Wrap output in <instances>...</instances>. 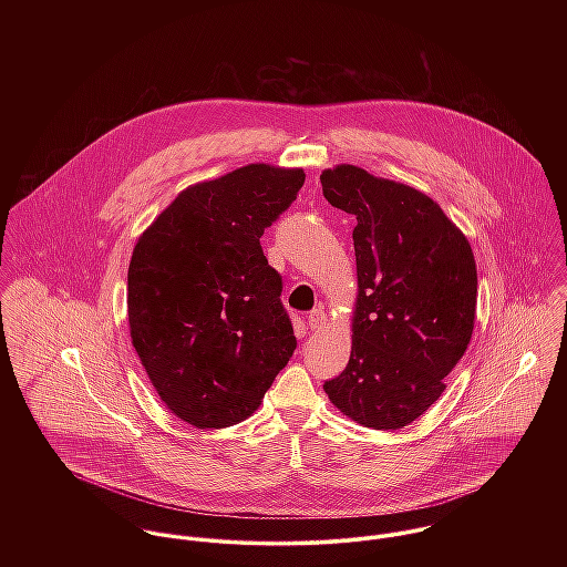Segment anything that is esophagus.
Here are the masks:
<instances>
[{"label": "esophagus", "instance_id": "34e87169", "mask_svg": "<svg viewBox=\"0 0 567 567\" xmlns=\"http://www.w3.org/2000/svg\"><path fill=\"white\" fill-rule=\"evenodd\" d=\"M324 321H327V315H324L323 308L312 310V312H310V317H308V324H310V329H319Z\"/></svg>", "mask_w": 567, "mask_h": 567}]
</instances>
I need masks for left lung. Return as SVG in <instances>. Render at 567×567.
<instances>
[{"mask_svg": "<svg viewBox=\"0 0 567 567\" xmlns=\"http://www.w3.org/2000/svg\"><path fill=\"white\" fill-rule=\"evenodd\" d=\"M321 183L327 203L358 220L353 344L324 393L364 427L400 430L441 398L472 340L476 259L463 231L410 185L347 163Z\"/></svg>", "mask_w": 567, "mask_h": 567, "instance_id": "1", "label": "left lung"}]
</instances>
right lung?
I'll use <instances>...</instances> for the list:
<instances>
[{
  "mask_svg": "<svg viewBox=\"0 0 567 567\" xmlns=\"http://www.w3.org/2000/svg\"><path fill=\"white\" fill-rule=\"evenodd\" d=\"M303 181L301 167L248 163L189 185L133 248V347L163 404L189 425L250 416L297 349L259 238Z\"/></svg>",
  "mask_w": 567,
  "mask_h": 567,
  "instance_id": "add662e5",
  "label": "right lung"
}]
</instances>
